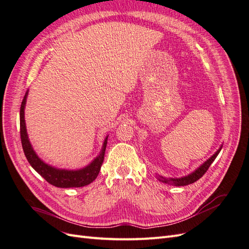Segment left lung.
<instances>
[{"instance_id": "obj_1", "label": "left lung", "mask_w": 249, "mask_h": 249, "mask_svg": "<svg viewBox=\"0 0 249 249\" xmlns=\"http://www.w3.org/2000/svg\"><path fill=\"white\" fill-rule=\"evenodd\" d=\"M221 148L222 147L218 149L217 152L212 157H211L209 160H207L205 163L201 165L199 168H197L196 170L192 172L191 175H189V176L180 178H164L162 176H159V177H158V178H159V180H161V182H163L165 184H170V185H176V186H187V185H190L194 182H196V180H198L207 172V170L211 166V164L214 162V160L216 159V157L218 156V154L220 153Z\"/></svg>"}]
</instances>
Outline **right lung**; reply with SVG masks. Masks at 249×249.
<instances>
[{"mask_svg": "<svg viewBox=\"0 0 249 249\" xmlns=\"http://www.w3.org/2000/svg\"><path fill=\"white\" fill-rule=\"evenodd\" d=\"M26 93L24 100L20 105V114H19V125H20V139H21V145L24 149L25 156L27 158L30 165L39 173V175L47 180V182L55 187L59 188H71V187H83L90 184L96 178L97 175L101 170V166L104 161L105 150L107 146V139H105L102 153L100 156L94 159V161L89 164L87 167L80 169V170H61L56 169L52 166H49L48 164L43 163L35 152L33 150L31 144H30L27 130H26V124H25V105H26Z\"/></svg>", "mask_w": 249, "mask_h": 249, "instance_id": "add662e5", "label": "right lung"}]
</instances>
